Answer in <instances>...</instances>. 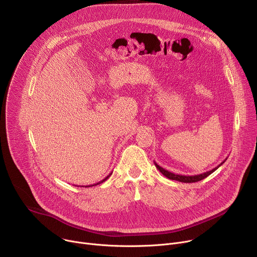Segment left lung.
Returning <instances> with one entry per match:
<instances>
[{"mask_svg": "<svg viewBox=\"0 0 257 257\" xmlns=\"http://www.w3.org/2000/svg\"><path fill=\"white\" fill-rule=\"evenodd\" d=\"M227 159V158H226ZM225 159V160H226ZM225 160L223 162H221L217 167L213 168L212 170H209V172H206V173H202V174H199V175H194V176H184V175H176L174 173H170L168 172V170L164 169L163 167H161L160 165H158L155 161H154V163H155V166L157 167V169L159 170V172L165 176L167 179H170V180H175V181H179V182H183V183H194V182H198V181H201L203 180L204 178H207L208 176H210L211 174H213L215 170L217 168H219V166H221L222 164H223L225 162Z\"/></svg>", "mask_w": 257, "mask_h": 257, "instance_id": "8db88e82", "label": "left lung"}]
</instances>
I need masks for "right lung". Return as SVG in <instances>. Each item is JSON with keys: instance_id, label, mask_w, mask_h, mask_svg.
I'll return each mask as SVG.
<instances>
[{"instance_id": "right-lung-1", "label": "right lung", "mask_w": 257, "mask_h": 257, "mask_svg": "<svg viewBox=\"0 0 257 257\" xmlns=\"http://www.w3.org/2000/svg\"><path fill=\"white\" fill-rule=\"evenodd\" d=\"M111 174H112V173H110V174H109V175H108V176H107V177H106L105 179H103V180H102L101 182H99V183H97V184H94V185H89V186H85V187H91V186H96V185H99V184H101V183H103L104 181H106V180H107V179H108V178H109V177L111 176Z\"/></svg>"}]
</instances>
